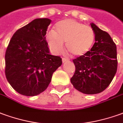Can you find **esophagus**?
<instances>
[{
    "label": "esophagus",
    "instance_id": "34e87169",
    "mask_svg": "<svg viewBox=\"0 0 123 123\" xmlns=\"http://www.w3.org/2000/svg\"><path fill=\"white\" fill-rule=\"evenodd\" d=\"M68 60L67 59H65V58H62V62H63V63H64V62H66Z\"/></svg>",
    "mask_w": 123,
    "mask_h": 123
}]
</instances>
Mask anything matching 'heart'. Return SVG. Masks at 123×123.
Here are the masks:
<instances>
[{
    "label": "heart",
    "mask_w": 123,
    "mask_h": 123,
    "mask_svg": "<svg viewBox=\"0 0 123 123\" xmlns=\"http://www.w3.org/2000/svg\"><path fill=\"white\" fill-rule=\"evenodd\" d=\"M94 32L91 26L70 18L57 22L54 31H50L47 34V42L55 53H61L63 43L66 42V49L74 56H80L88 53L94 44Z\"/></svg>",
    "instance_id": "heart-1"
}]
</instances>
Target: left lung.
<instances>
[{
    "label": "left lung",
    "mask_w": 123,
    "mask_h": 123,
    "mask_svg": "<svg viewBox=\"0 0 123 123\" xmlns=\"http://www.w3.org/2000/svg\"><path fill=\"white\" fill-rule=\"evenodd\" d=\"M95 43L85 55L74 59L75 72L70 79L74 87L84 94H94L105 90L117 70L115 43L106 32L91 24Z\"/></svg>",
    "instance_id": "8db88e82"
}]
</instances>
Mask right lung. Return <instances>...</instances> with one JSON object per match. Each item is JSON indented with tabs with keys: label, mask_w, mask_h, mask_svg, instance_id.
<instances>
[{
	"label": "right lung",
	"mask_w": 123,
	"mask_h": 123,
	"mask_svg": "<svg viewBox=\"0 0 123 123\" xmlns=\"http://www.w3.org/2000/svg\"><path fill=\"white\" fill-rule=\"evenodd\" d=\"M51 20L36 18L17 30L5 53V74L19 94L33 97L45 91L62 59L51 55L45 35Z\"/></svg>",
	"instance_id": "1"
}]
</instances>
